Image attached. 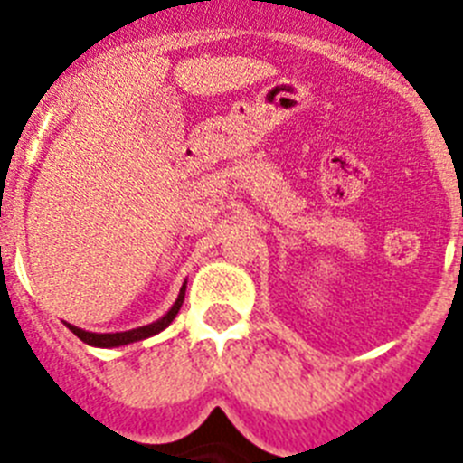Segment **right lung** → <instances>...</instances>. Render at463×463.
Returning a JSON list of instances; mask_svg holds the SVG:
<instances>
[{"label":"right lung","instance_id":"right-lung-1","mask_svg":"<svg viewBox=\"0 0 463 463\" xmlns=\"http://www.w3.org/2000/svg\"><path fill=\"white\" fill-rule=\"evenodd\" d=\"M185 288H187V282H183V288H181V292H178V298L174 301V306H171V308L166 310V313L162 315L159 320L150 322V325H146V326H137V329H129V331H116V334H94V331L79 329V326L69 325V322H64V325H67L69 331H73V334H76L80 341L88 343V345H92V347L129 345V343H137V341H143V338L155 336V334L165 331L166 326L174 322V317L178 315V310H181L183 301H185Z\"/></svg>","mask_w":463,"mask_h":463}]
</instances>
